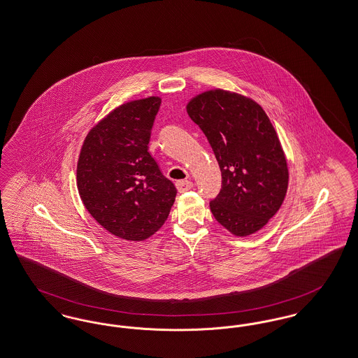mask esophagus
I'll return each mask as SVG.
<instances>
[{
    "mask_svg": "<svg viewBox=\"0 0 358 358\" xmlns=\"http://www.w3.org/2000/svg\"><path fill=\"white\" fill-rule=\"evenodd\" d=\"M176 186H177L180 193H184V192H187L193 187V182L189 181V180H180V181L176 182Z\"/></svg>",
    "mask_w": 358,
    "mask_h": 358,
    "instance_id": "obj_1",
    "label": "esophagus"
}]
</instances>
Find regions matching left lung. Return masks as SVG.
<instances>
[{
  "instance_id": "1",
  "label": "left lung",
  "mask_w": 358,
  "mask_h": 358,
  "mask_svg": "<svg viewBox=\"0 0 358 358\" xmlns=\"http://www.w3.org/2000/svg\"><path fill=\"white\" fill-rule=\"evenodd\" d=\"M205 133L221 169L222 184L210 210L237 237L262 229L281 208L287 190L285 153L269 117L246 96L212 89L186 105Z\"/></svg>"
}]
</instances>
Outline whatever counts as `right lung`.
Listing matches in <instances>:
<instances>
[{
  "instance_id": "right-lung-1",
  "label": "right lung",
  "mask_w": 358,
  "mask_h": 358,
  "mask_svg": "<svg viewBox=\"0 0 358 358\" xmlns=\"http://www.w3.org/2000/svg\"><path fill=\"white\" fill-rule=\"evenodd\" d=\"M161 99L117 106L89 130L77 162V187L102 228L128 241H143L166 221L177 189L149 153Z\"/></svg>"
}]
</instances>
